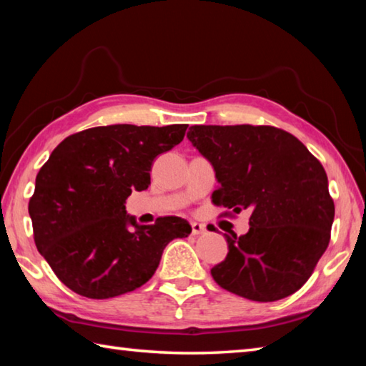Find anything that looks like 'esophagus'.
I'll list each match as a JSON object with an SVG mask.
<instances>
[{
  "instance_id": "obj_1",
  "label": "esophagus",
  "mask_w": 366,
  "mask_h": 366,
  "mask_svg": "<svg viewBox=\"0 0 366 366\" xmlns=\"http://www.w3.org/2000/svg\"><path fill=\"white\" fill-rule=\"evenodd\" d=\"M207 229L200 222H192V235H202L205 234Z\"/></svg>"
}]
</instances>
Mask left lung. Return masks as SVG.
<instances>
[{
	"label": "left lung",
	"instance_id": "1",
	"mask_svg": "<svg viewBox=\"0 0 366 366\" xmlns=\"http://www.w3.org/2000/svg\"><path fill=\"white\" fill-rule=\"evenodd\" d=\"M187 137L212 161L219 182L214 205L252 212L249 232L226 235L227 257L212 268L213 280L255 302L297 292L331 239L334 202L323 166L272 126H192Z\"/></svg>",
	"mask_w": 366,
	"mask_h": 366
}]
</instances>
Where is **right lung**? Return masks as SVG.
I'll list each match as a JSON object with an SVG mask.
<instances>
[{
  "label": "right lung",
  "mask_w": 366,
  "mask_h": 366,
  "mask_svg": "<svg viewBox=\"0 0 366 366\" xmlns=\"http://www.w3.org/2000/svg\"><path fill=\"white\" fill-rule=\"evenodd\" d=\"M185 131L187 124L92 127L49 154L29 214L36 249L72 292L98 300L132 292L154 274L164 247L192 232L179 216L139 226L124 205L132 190L148 189L154 158L181 144Z\"/></svg>",
  "instance_id": "obj_1"
}]
</instances>
